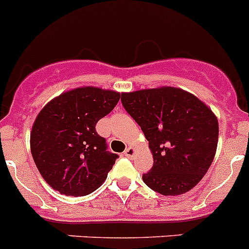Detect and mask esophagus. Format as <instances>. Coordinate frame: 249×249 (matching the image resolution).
Masks as SVG:
<instances>
[{
	"label": "esophagus",
	"instance_id": "esophagus-1",
	"mask_svg": "<svg viewBox=\"0 0 249 249\" xmlns=\"http://www.w3.org/2000/svg\"><path fill=\"white\" fill-rule=\"evenodd\" d=\"M134 153H136V150H134V148L129 147V148H127L126 150H124V156H126L127 158H132V157L134 156Z\"/></svg>",
	"mask_w": 249,
	"mask_h": 249
}]
</instances>
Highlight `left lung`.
<instances>
[{
	"label": "left lung",
	"instance_id": "obj_1",
	"mask_svg": "<svg viewBox=\"0 0 249 249\" xmlns=\"http://www.w3.org/2000/svg\"><path fill=\"white\" fill-rule=\"evenodd\" d=\"M153 153L143 181L165 196L181 195L202 179L215 157L218 122L213 111L181 89L158 88L121 95Z\"/></svg>",
	"mask_w": 249,
	"mask_h": 249
}]
</instances>
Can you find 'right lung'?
Listing matches in <instances>:
<instances>
[{
    "instance_id": "obj_1",
    "label": "right lung",
    "mask_w": 249,
    "mask_h": 249,
    "mask_svg": "<svg viewBox=\"0 0 249 249\" xmlns=\"http://www.w3.org/2000/svg\"><path fill=\"white\" fill-rule=\"evenodd\" d=\"M121 95L79 88L52 100L36 116L31 152L43 179L67 196H84L106 180L118 154L107 150L96 123L108 115Z\"/></svg>"
}]
</instances>
